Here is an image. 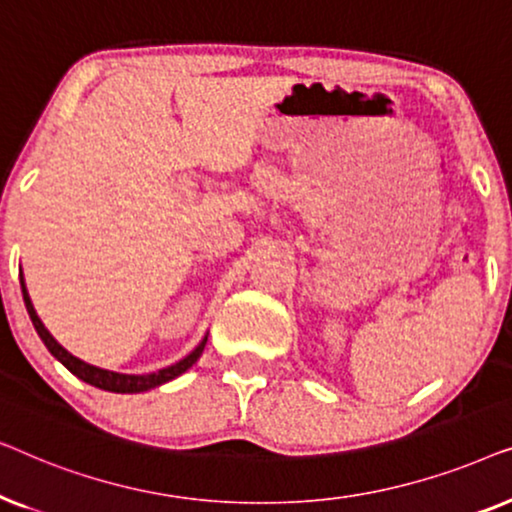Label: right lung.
I'll list each match as a JSON object with an SVG mask.
<instances>
[{"mask_svg":"<svg viewBox=\"0 0 512 512\" xmlns=\"http://www.w3.org/2000/svg\"><path fill=\"white\" fill-rule=\"evenodd\" d=\"M20 289H23V300H25V307H27V314H30L34 328H37L39 338L44 340V345L48 347V352H51L55 359H58L62 366H65L69 373L79 377V380L93 384L97 389H104V391H114V394H139V391H149L153 387H160V384L174 380V377H179L181 373H186L188 368L193 366L195 361L200 359L202 349L207 345V335L200 340V345L193 349L191 354L184 356V359L172 363V366L167 368H160L156 373H146V375H123V373H114V370H104V368H97V366H90V363L76 359L74 354H69L65 347L60 345L58 340L53 338L51 333H48V328L41 324L39 314L34 312V305L30 300V293L25 289V279H23V272H20Z\"/></svg>","mask_w":512,"mask_h":512,"instance_id":"obj_1","label":"right lung"}]
</instances>
